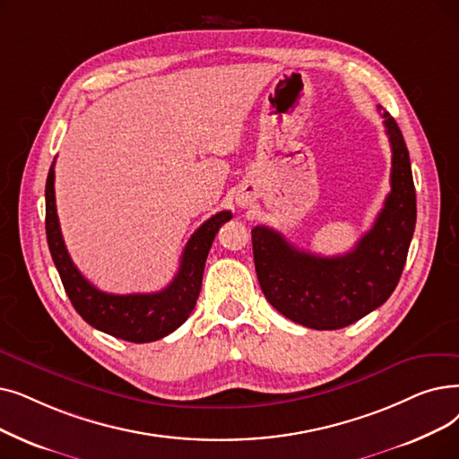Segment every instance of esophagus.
Returning <instances> with one entry per match:
<instances>
[{
	"label": "esophagus",
	"instance_id": "34e87169",
	"mask_svg": "<svg viewBox=\"0 0 459 459\" xmlns=\"http://www.w3.org/2000/svg\"><path fill=\"white\" fill-rule=\"evenodd\" d=\"M242 206H247V201H242Z\"/></svg>",
	"mask_w": 459,
	"mask_h": 459
}]
</instances>
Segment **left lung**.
I'll list each match as a JSON object with an SVG mask.
<instances>
[{"mask_svg":"<svg viewBox=\"0 0 459 459\" xmlns=\"http://www.w3.org/2000/svg\"><path fill=\"white\" fill-rule=\"evenodd\" d=\"M383 117L392 148L390 193L352 251L321 256L296 249L264 225L251 230L255 270L266 300L302 326L345 328L383 306L402 277L416 225V193L403 134L388 112Z\"/></svg>","mask_w":459,"mask_h":459,"instance_id":"obj_1","label":"left lung"}]
</instances>
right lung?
I'll return each instance as SVG.
<instances>
[{"instance_id": "obj_1", "label": "right lung", "mask_w": 459, "mask_h": 459, "mask_svg": "<svg viewBox=\"0 0 459 459\" xmlns=\"http://www.w3.org/2000/svg\"><path fill=\"white\" fill-rule=\"evenodd\" d=\"M45 198L48 249L73 307L90 326L131 343L157 342L187 321L201 294L204 264L213 238L219 227L232 219L229 210L219 212L193 232L182 253L178 273L163 290L152 294H108L93 287L78 272L67 253L56 212L54 163L48 170Z\"/></svg>"}]
</instances>
